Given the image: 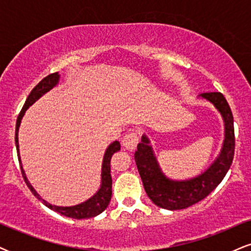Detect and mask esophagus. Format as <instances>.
I'll list each match as a JSON object with an SVG mask.
<instances>
[{"label":"esophagus","instance_id":"esophagus-1","mask_svg":"<svg viewBox=\"0 0 251 251\" xmlns=\"http://www.w3.org/2000/svg\"><path fill=\"white\" fill-rule=\"evenodd\" d=\"M138 143H139V137L134 132H129L123 139V146L126 150H128V151H133L137 148Z\"/></svg>","mask_w":251,"mask_h":251}]
</instances>
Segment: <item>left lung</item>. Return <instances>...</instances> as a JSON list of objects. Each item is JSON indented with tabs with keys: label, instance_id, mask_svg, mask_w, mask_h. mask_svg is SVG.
Wrapping results in <instances>:
<instances>
[{
	"label": "left lung",
	"instance_id": "obj_1",
	"mask_svg": "<svg viewBox=\"0 0 251 251\" xmlns=\"http://www.w3.org/2000/svg\"><path fill=\"white\" fill-rule=\"evenodd\" d=\"M198 98L212 103L224 123V140L221 152L205 171L189 179H172L166 177L160 169L148 135L143 134L142 142L137 146L134 160L144 189L150 200L159 208L180 210L204 200L226 177L234 159V118L226 98L220 92L203 93Z\"/></svg>",
	"mask_w": 251,
	"mask_h": 251
}]
</instances>
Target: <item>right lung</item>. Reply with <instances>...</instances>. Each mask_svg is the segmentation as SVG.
<instances>
[{"instance_id":"add662e5","label":"right lung","mask_w":251,"mask_h":251,"mask_svg":"<svg viewBox=\"0 0 251 251\" xmlns=\"http://www.w3.org/2000/svg\"><path fill=\"white\" fill-rule=\"evenodd\" d=\"M60 81V74L57 73H53L50 74L48 76H46L45 79H42L35 87L33 88V91L30 92V94L28 96L27 100H25L24 107H22L21 112H20L19 117H17L16 120V128H15V145H16V150H17V157H19V162L20 165H21V172L22 176H24L25 184H27L28 188L30 189V191L33 192V195L35 196L39 201H41L43 204H45L47 208H50L54 211L59 212L66 217H71L74 218V220H85V218H91V217H96L99 214L107 208L109 201H111L112 197V177H111V158L116 152H118L120 150V143L116 140V142L111 143L108 145V148L106 149L105 154H103V159H102V166H101V184H100V188L98 191L92 196L91 198H88L87 201H82V203L76 204V205L73 206H57V205H53V204L48 203L47 201H45L43 198H41L37 192L35 191V189L30 185L29 180H28L27 176L25 174V170L22 168V163H21V157H20V149H19V128L20 125H21V120L24 118L25 111L33 105L34 102L37 101L42 96H45L47 92H50L51 88H54L55 86L59 83Z\"/></svg>"}]
</instances>
